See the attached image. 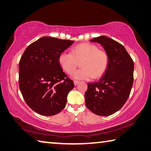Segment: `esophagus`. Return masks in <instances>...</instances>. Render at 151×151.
I'll use <instances>...</instances> for the list:
<instances>
[{"label": "esophagus", "instance_id": "34e87169", "mask_svg": "<svg viewBox=\"0 0 151 151\" xmlns=\"http://www.w3.org/2000/svg\"><path fill=\"white\" fill-rule=\"evenodd\" d=\"M73 83H74V85H75V86H77L78 84L79 83H80V81H77V80H75V81H73Z\"/></svg>", "mask_w": 151, "mask_h": 151}]
</instances>
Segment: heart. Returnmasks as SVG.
<instances>
[{
	"label": "heart",
	"instance_id": "b5f03b06",
	"mask_svg": "<svg viewBox=\"0 0 151 151\" xmlns=\"http://www.w3.org/2000/svg\"><path fill=\"white\" fill-rule=\"evenodd\" d=\"M78 60L83 68L75 71ZM58 62L66 73H72L76 80L99 78L104 75L109 65V56L106 52L99 50L96 45L82 43L74 46L71 52H63L58 57Z\"/></svg>",
	"mask_w": 151,
	"mask_h": 151
}]
</instances>
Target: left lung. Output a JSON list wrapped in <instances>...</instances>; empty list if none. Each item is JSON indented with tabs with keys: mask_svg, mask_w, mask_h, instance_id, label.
I'll use <instances>...</instances> for the list:
<instances>
[{
	"mask_svg": "<svg viewBox=\"0 0 151 151\" xmlns=\"http://www.w3.org/2000/svg\"><path fill=\"white\" fill-rule=\"evenodd\" d=\"M101 44L109 56V65L97 82L88 83L87 107L100 116L119 110L127 100L133 83L134 63L122 44L105 36L90 40Z\"/></svg>",
	"mask_w": 151,
	"mask_h": 151,
	"instance_id": "left-lung-1",
	"label": "left lung"
}]
</instances>
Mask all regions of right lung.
<instances>
[{
	"label": "right lung",
	"instance_id": "add662e5",
	"mask_svg": "<svg viewBox=\"0 0 151 151\" xmlns=\"http://www.w3.org/2000/svg\"><path fill=\"white\" fill-rule=\"evenodd\" d=\"M73 40L44 36L29 45L19 62V87L29 107L38 114L52 116L65 107L74 88L58 62Z\"/></svg>",
	"mask_w": 151,
	"mask_h": 151
}]
</instances>
